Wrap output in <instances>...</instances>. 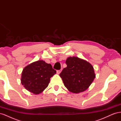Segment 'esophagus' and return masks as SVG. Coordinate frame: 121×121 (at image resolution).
<instances>
[{
    "label": "esophagus",
    "instance_id": "34e87169",
    "mask_svg": "<svg viewBox=\"0 0 121 121\" xmlns=\"http://www.w3.org/2000/svg\"><path fill=\"white\" fill-rule=\"evenodd\" d=\"M61 69H60V70H57L56 71V73H57V74H60V73H61Z\"/></svg>",
    "mask_w": 121,
    "mask_h": 121
}]
</instances>
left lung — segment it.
Wrapping results in <instances>:
<instances>
[{
    "mask_svg": "<svg viewBox=\"0 0 121 121\" xmlns=\"http://www.w3.org/2000/svg\"><path fill=\"white\" fill-rule=\"evenodd\" d=\"M67 67L60 76L65 86L71 92L79 93L88 88L95 78L93 67L87 61L78 57H69Z\"/></svg>",
    "mask_w": 121,
    "mask_h": 121,
    "instance_id": "left-lung-1",
    "label": "left lung"
}]
</instances>
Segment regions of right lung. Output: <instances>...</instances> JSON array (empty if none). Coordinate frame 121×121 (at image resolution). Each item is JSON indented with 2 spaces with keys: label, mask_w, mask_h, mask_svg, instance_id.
<instances>
[{
  "label": "right lung",
  "mask_w": 121,
  "mask_h": 121,
  "mask_svg": "<svg viewBox=\"0 0 121 121\" xmlns=\"http://www.w3.org/2000/svg\"><path fill=\"white\" fill-rule=\"evenodd\" d=\"M56 73L52 65L43 60H39L24 68L22 73L21 82L29 92L39 94L46 88L50 78Z\"/></svg>",
  "instance_id": "1"
}]
</instances>
